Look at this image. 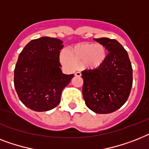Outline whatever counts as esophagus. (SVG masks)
Here are the masks:
<instances>
[{
  "mask_svg": "<svg viewBox=\"0 0 149 149\" xmlns=\"http://www.w3.org/2000/svg\"><path fill=\"white\" fill-rule=\"evenodd\" d=\"M75 76H76V77H81V72H75Z\"/></svg>",
  "mask_w": 149,
  "mask_h": 149,
  "instance_id": "34e87169",
  "label": "esophagus"
}]
</instances>
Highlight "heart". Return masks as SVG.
<instances>
[{
  "label": "heart",
  "mask_w": 149,
  "mask_h": 149,
  "mask_svg": "<svg viewBox=\"0 0 149 149\" xmlns=\"http://www.w3.org/2000/svg\"><path fill=\"white\" fill-rule=\"evenodd\" d=\"M107 57L106 47L100 43H81L70 47L60 56V60L70 68L82 65L86 69L100 68Z\"/></svg>",
  "instance_id": "b5f03b06"
}]
</instances>
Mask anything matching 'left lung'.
<instances>
[{"label":"left lung","mask_w":149,"mask_h":149,"mask_svg":"<svg viewBox=\"0 0 149 149\" xmlns=\"http://www.w3.org/2000/svg\"><path fill=\"white\" fill-rule=\"evenodd\" d=\"M109 53L100 68L82 71L83 95L89 109L111 113L126 102L132 86V67L124 47L114 39H94Z\"/></svg>","instance_id":"left-lung-1"}]
</instances>
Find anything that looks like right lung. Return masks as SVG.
<instances>
[{
  "mask_svg": "<svg viewBox=\"0 0 149 149\" xmlns=\"http://www.w3.org/2000/svg\"><path fill=\"white\" fill-rule=\"evenodd\" d=\"M63 41L43 37L33 40L19 55L14 69V83L18 97L36 112L53 109L74 74L63 73L60 53Z\"/></svg>",
  "mask_w": 149,
  "mask_h": 149,
  "instance_id": "add662e5",
  "label": "right lung"
}]
</instances>
